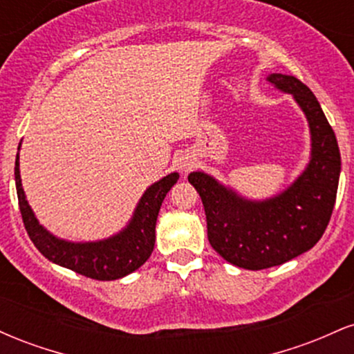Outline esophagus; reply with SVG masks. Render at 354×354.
Returning <instances> with one entry per match:
<instances>
[{
  "mask_svg": "<svg viewBox=\"0 0 354 354\" xmlns=\"http://www.w3.org/2000/svg\"><path fill=\"white\" fill-rule=\"evenodd\" d=\"M194 165V160L191 156H188V154H183V156H180V160H178V168L181 169L183 173H188L191 168H193Z\"/></svg>",
  "mask_w": 354,
  "mask_h": 354,
  "instance_id": "esophagus-1",
  "label": "esophagus"
}]
</instances>
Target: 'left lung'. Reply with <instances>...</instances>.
Returning a JSON list of instances; mask_svg holds the SVG:
<instances>
[{
  "label": "left lung",
  "mask_w": 354,
  "mask_h": 354,
  "mask_svg": "<svg viewBox=\"0 0 354 354\" xmlns=\"http://www.w3.org/2000/svg\"><path fill=\"white\" fill-rule=\"evenodd\" d=\"M266 80L293 96L306 116L311 156L304 171L266 200H248L203 171L188 176L205 206L213 250L231 265L253 271L283 265L319 241L335 208L341 173L338 141L311 89L281 73Z\"/></svg>",
  "instance_id": "8db88e82"
}]
</instances>
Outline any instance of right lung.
Instances as JSON below:
<instances>
[{
	"label": "right lung",
	"mask_w": 354,
	"mask_h": 354,
	"mask_svg": "<svg viewBox=\"0 0 354 354\" xmlns=\"http://www.w3.org/2000/svg\"><path fill=\"white\" fill-rule=\"evenodd\" d=\"M178 178H180L178 173H169L160 181L153 183L138 201L131 219L120 233L98 239V241L75 243L55 236L43 225H39L21 185L19 153L16 154L15 163L19 211H21L24 228L39 253L56 265L76 271L86 278L100 279V281L123 278L143 266L146 259L151 256L154 239H156L154 230H156V219L161 203H163L166 193L178 181Z\"/></svg>",
	"instance_id": "add662e5"
}]
</instances>
